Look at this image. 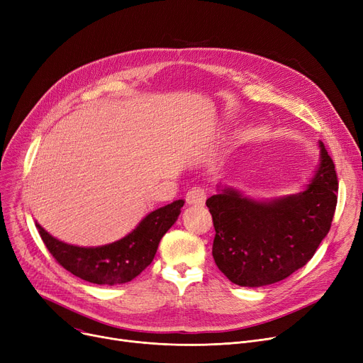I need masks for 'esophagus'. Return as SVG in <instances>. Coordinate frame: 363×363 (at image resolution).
<instances>
[{"label": "esophagus", "instance_id": "34e87169", "mask_svg": "<svg viewBox=\"0 0 363 363\" xmlns=\"http://www.w3.org/2000/svg\"><path fill=\"white\" fill-rule=\"evenodd\" d=\"M206 201V191L201 186H193L191 189H188L186 193V203L188 204H194V206H201Z\"/></svg>", "mask_w": 363, "mask_h": 363}]
</instances>
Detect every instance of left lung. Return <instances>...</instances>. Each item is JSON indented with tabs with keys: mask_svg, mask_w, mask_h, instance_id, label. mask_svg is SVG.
Segmentation results:
<instances>
[{
	"mask_svg": "<svg viewBox=\"0 0 363 363\" xmlns=\"http://www.w3.org/2000/svg\"><path fill=\"white\" fill-rule=\"evenodd\" d=\"M319 148V167L304 191L257 201L234 188H222L207 199L216 231L212 255L231 282L269 285L313 257L331 228L338 194L333 159L320 141Z\"/></svg>",
	"mask_w": 363,
	"mask_h": 363,
	"instance_id": "8db88e82",
	"label": "left lung"
}]
</instances>
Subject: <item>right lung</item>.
<instances>
[{
    "mask_svg": "<svg viewBox=\"0 0 363 363\" xmlns=\"http://www.w3.org/2000/svg\"><path fill=\"white\" fill-rule=\"evenodd\" d=\"M184 200H177L147 215L130 234L101 247H78L50 235L36 223L48 252L66 271L100 285L125 284L138 277L155 259L162 237L181 213Z\"/></svg>",
    "mask_w": 363,
    "mask_h": 363,
    "instance_id": "add662e5",
    "label": "right lung"
}]
</instances>
